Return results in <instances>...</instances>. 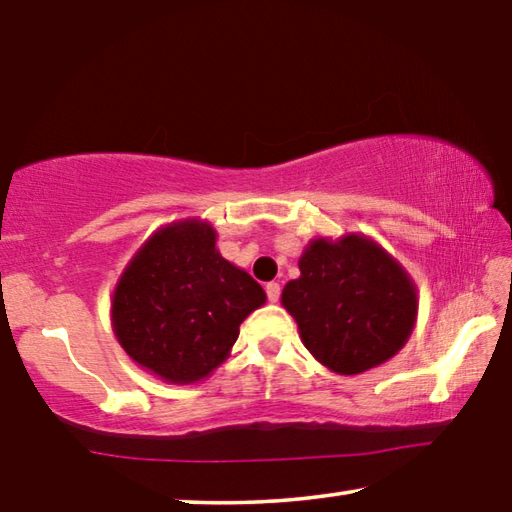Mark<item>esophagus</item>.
<instances>
[{"mask_svg": "<svg viewBox=\"0 0 512 512\" xmlns=\"http://www.w3.org/2000/svg\"><path fill=\"white\" fill-rule=\"evenodd\" d=\"M266 296H268V302H277V300H280V284H277V282H268V284H266Z\"/></svg>", "mask_w": 512, "mask_h": 512, "instance_id": "1", "label": "esophagus"}]
</instances>
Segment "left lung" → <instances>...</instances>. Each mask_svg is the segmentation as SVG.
Segmentation results:
<instances>
[{
	"instance_id": "left-lung-1",
	"label": "left lung",
	"mask_w": 512,
	"mask_h": 512,
	"mask_svg": "<svg viewBox=\"0 0 512 512\" xmlns=\"http://www.w3.org/2000/svg\"><path fill=\"white\" fill-rule=\"evenodd\" d=\"M300 277L282 289L314 359L336 375H361L400 352L418 318V289L375 239L348 232L311 239Z\"/></svg>"
}]
</instances>
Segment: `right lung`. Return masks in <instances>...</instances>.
<instances>
[{
    "label": "right lung",
    "mask_w": 512,
    "mask_h": 512,
    "mask_svg": "<svg viewBox=\"0 0 512 512\" xmlns=\"http://www.w3.org/2000/svg\"><path fill=\"white\" fill-rule=\"evenodd\" d=\"M266 302L244 268L216 250L203 219L162 225L112 293V332L137 366L167 384H198L230 357L239 325Z\"/></svg>",
    "instance_id": "1"
}]
</instances>
